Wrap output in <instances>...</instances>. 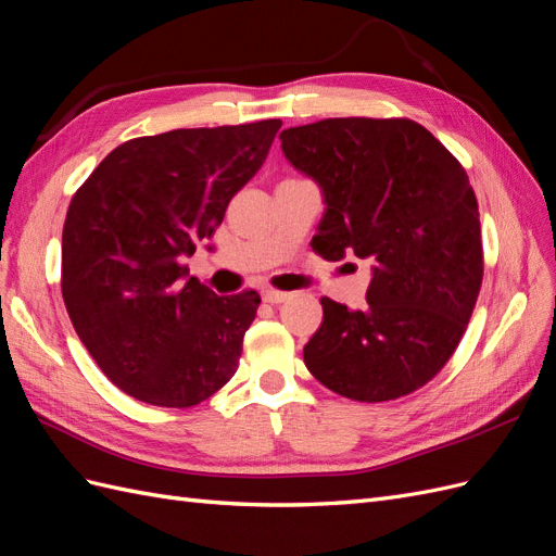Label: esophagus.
Here are the masks:
<instances>
[{"label":"esophagus","mask_w":556,"mask_h":556,"mask_svg":"<svg viewBox=\"0 0 556 556\" xmlns=\"http://www.w3.org/2000/svg\"><path fill=\"white\" fill-rule=\"evenodd\" d=\"M292 294L290 292H280V290H262V299L266 304H282V301H288Z\"/></svg>","instance_id":"esophagus-1"}]
</instances>
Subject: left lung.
<instances>
[{"label":"left lung","instance_id":"obj_1","mask_svg":"<svg viewBox=\"0 0 556 556\" xmlns=\"http://www.w3.org/2000/svg\"><path fill=\"white\" fill-rule=\"evenodd\" d=\"M313 178L325 215L313 250L371 262L366 308L323 296L304 348L308 371L352 401H390L427 384L457 350L482 285L478 199L464 166L408 117H329L280 131Z\"/></svg>","mask_w":556,"mask_h":556}]
</instances>
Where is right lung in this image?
Wrapping results in <instances>:
<instances>
[{
	"mask_svg": "<svg viewBox=\"0 0 556 556\" xmlns=\"http://www.w3.org/2000/svg\"><path fill=\"white\" fill-rule=\"evenodd\" d=\"M280 121L131 139L74 194L62 229V296L104 376L150 406L190 408L239 368L260 294L217 296L185 257L260 172Z\"/></svg>",
	"mask_w": 556,
	"mask_h": 556,
	"instance_id": "right-lung-1",
	"label": "right lung"
}]
</instances>
